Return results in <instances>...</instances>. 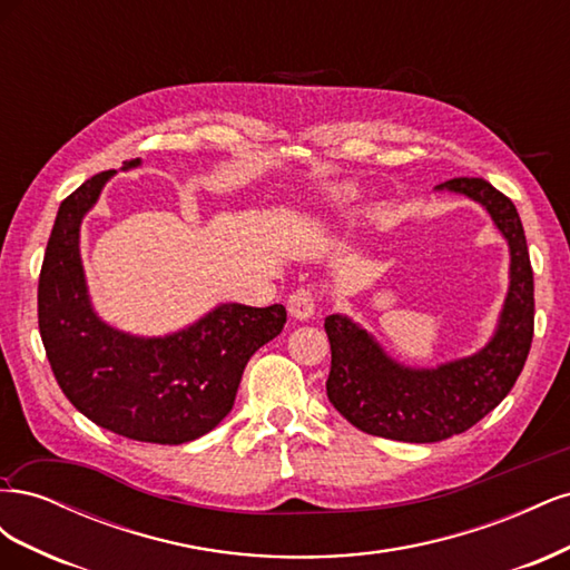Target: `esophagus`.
Returning a JSON list of instances; mask_svg holds the SVG:
<instances>
[{"label":"esophagus","mask_w":570,"mask_h":570,"mask_svg":"<svg viewBox=\"0 0 570 570\" xmlns=\"http://www.w3.org/2000/svg\"><path fill=\"white\" fill-rule=\"evenodd\" d=\"M287 312L295 321H308L314 318L316 314V299L308 289H297L292 292L289 299H287Z\"/></svg>","instance_id":"1"}]
</instances>
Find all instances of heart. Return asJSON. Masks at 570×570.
Wrapping results in <instances>:
<instances>
[{
  "mask_svg": "<svg viewBox=\"0 0 570 570\" xmlns=\"http://www.w3.org/2000/svg\"><path fill=\"white\" fill-rule=\"evenodd\" d=\"M354 197H356V187H352L347 183H335V185H327L323 189L318 202H321L323 212H337L344 204H350Z\"/></svg>",
  "mask_w": 570,
  "mask_h": 570,
  "instance_id": "1",
  "label": "heart"
}]
</instances>
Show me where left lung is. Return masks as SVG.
<instances>
[{"instance_id":"left-lung-1","label":"left lung","mask_w":570,"mask_h":570,"mask_svg":"<svg viewBox=\"0 0 570 570\" xmlns=\"http://www.w3.org/2000/svg\"><path fill=\"white\" fill-rule=\"evenodd\" d=\"M435 193L480 204L509 247V287L490 340L438 366H409L347 314L325 318L331 340L327 400L354 428L400 442H440L463 433L504 400L532 342V268L519 212L482 178H454Z\"/></svg>"}]
</instances>
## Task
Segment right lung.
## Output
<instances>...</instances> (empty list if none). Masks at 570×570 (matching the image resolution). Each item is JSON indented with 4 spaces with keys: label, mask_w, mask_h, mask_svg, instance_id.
I'll return each instance as SVG.
<instances>
[{
    "label": "right lung",
    "mask_w": 570,
    "mask_h": 570,
    "mask_svg": "<svg viewBox=\"0 0 570 570\" xmlns=\"http://www.w3.org/2000/svg\"><path fill=\"white\" fill-rule=\"evenodd\" d=\"M140 166L130 159L120 170ZM116 174L85 180L59 206L38 287L42 344L68 402L99 428L137 442H193L228 416L247 361L281 335L285 306L220 302L166 335L107 323L85 278L80 226Z\"/></svg>",
    "instance_id": "add662e5"
}]
</instances>
